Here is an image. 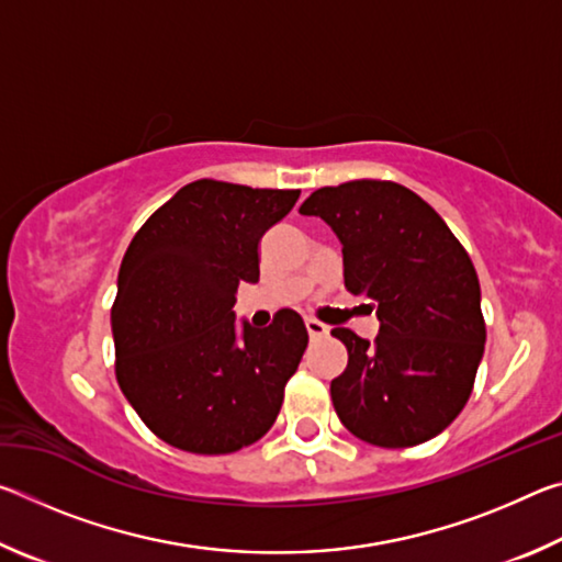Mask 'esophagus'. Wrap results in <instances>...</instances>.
I'll return each instance as SVG.
<instances>
[{
	"label": "esophagus",
	"instance_id": "obj_1",
	"mask_svg": "<svg viewBox=\"0 0 562 562\" xmlns=\"http://www.w3.org/2000/svg\"><path fill=\"white\" fill-rule=\"evenodd\" d=\"M304 327H307V335H310V339H322L327 335V325H322L319 319H304Z\"/></svg>",
	"mask_w": 562,
	"mask_h": 562
}]
</instances>
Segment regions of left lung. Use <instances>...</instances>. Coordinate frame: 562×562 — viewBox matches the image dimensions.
Returning a JSON list of instances; mask_svg holds the SVG:
<instances>
[{
    "label": "left lung",
    "mask_w": 562,
    "mask_h": 562,
    "mask_svg": "<svg viewBox=\"0 0 562 562\" xmlns=\"http://www.w3.org/2000/svg\"><path fill=\"white\" fill-rule=\"evenodd\" d=\"M300 213L335 231L345 288L379 319L372 345L331 329L349 355L329 386L339 422L384 449L439 436L469 402L486 345L469 252L429 203L392 180L319 188Z\"/></svg>",
    "instance_id": "left-lung-1"
}]
</instances>
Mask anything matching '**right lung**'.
<instances>
[{
	"mask_svg": "<svg viewBox=\"0 0 562 562\" xmlns=\"http://www.w3.org/2000/svg\"><path fill=\"white\" fill-rule=\"evenodd\" d=\"M300 190L195 180L133 235L111 310L116 379L150 431L180 451L221 456L270 431L307 349L294 310L237 331L235 292L260 280V237Z\"/></svg>",
	"mask_w": 562,
	"mask_h": 562,
	"instance_id": "right-lung-1",
	"label": "right lung"
}]
</instances>
